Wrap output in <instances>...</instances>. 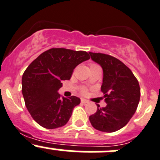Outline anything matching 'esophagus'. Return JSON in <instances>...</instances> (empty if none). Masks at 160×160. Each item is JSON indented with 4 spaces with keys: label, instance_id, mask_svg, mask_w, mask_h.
Masks as SVG:
<instances>
[{
    "label": "esophagus",
    "instance_id": "34e87169",
    "mask_svg": "<svg viewBox=\"0 0 160 160\" xmlns=\"http://www.w3.org/2000/svg\"><path fill=\"white\" fill-rule=\"evenodd\" d=\"M88 101H87V100H85V99H81V103H83V104H87V103H88Z\"/></svg>",
    "mask_w": 160,
    "mask_h": 160
}]
</instances>
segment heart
I'll return each mask as SVG.
<instances>
[{
    "label": "heart",
    "instance_id": "1",
    "mask_svg": "<svg viewBox=\"0 0 160 160\" xmlns=\"http://www.w3.org/2000/svg\"><path fill=\"white\" fill-rule=\"evenodd\" d=\"M94 65H97V64H94V63H91L90 64V67H92V66H94ZM80 91H81L82 93H87V88H85V87H82L81 88H80Z\"/></svg>",
    "mask_w": 160,
    "mask_h": 160
}]
</instances>
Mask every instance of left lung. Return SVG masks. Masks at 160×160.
<instances>
[{"instance_id":"left-lung-1","label":"left lung","mask_w":160,"mask_h":160,"mask_svg":"<svg viewBox=\"0 0 160 160\" xmlns=\"http://www.w3.org/2000/svg\"><path fill=\"white\" fill-rule=\"evenodd\" d=\"M104 72L101 91L107 105L89 117L92 126L104 132H114L128 124L136 111L140 100V87L132 70L110 55L89 52Z\"/></svg>"}]
</instances>
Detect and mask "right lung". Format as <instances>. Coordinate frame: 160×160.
<instances>
[{
	"label": "right lung",
	"instance_id": "obj_1",
	"mask_svg": "<svg viewBox=\"0 0 160 160\" xmlns=\"http://www.w3.org/2000/svg\"><path fill=\"white\" fill-rule=\"evenodd\" d=\"M89 59L85 51L52 48L27 67L22 76V94L27 109L38 125L53 129L68 122L80 99L76 96L62 98L57 90L62 80H70L77 65Z\"/></svg>",
	"mask_w": 160,
	"mask_h": 160
}]
</instances>
